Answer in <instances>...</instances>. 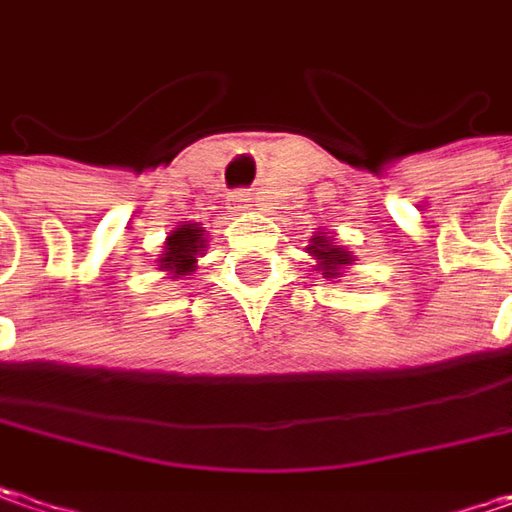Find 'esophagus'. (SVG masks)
Instances as JSON below:
<instances>
[{"mask_svg": "<svg viewBox=\"0 0 512 512\" xmlns=\"http://www.w3.org/2000/svg\"><path fill=\"white\" fill-rule=\"evenodd\" d=\"M252 206H255V197H252V191H234L232 209L243 212V209H252Z\"/></svg>", "mask_w": 512, "mask_h": 512, "instance_id": "esophagus-1", "label": "esophagus"}]
</instances>
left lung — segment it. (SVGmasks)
<instances>
[{"label": "left lung", "instance_id": "left-lung-1", "mask_svg": "<svg viewBox=\"0 0 512 512\" xmlns=\"http://www.w3.org/2000/svg\"><path fill=\"white\" fill-rule=\"evenodd\" d=\"M309 255L318 260V272L323 278H341V272L355 260L352 252H346L344 246H335L326 234L309 240Z\"/></svg>", "mask_w": 512, "mask_h": 512}]
</instances>
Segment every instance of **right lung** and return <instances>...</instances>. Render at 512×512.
<instances>
[{
  "label": "right lung",
  "instance_id": "obj_1",
  "mask_svg": "<svg viewBox=\"0 0 512 512\" xmlns=\"http://www.w3.org/2000/svg\"><path fill=\"white\" fill-rule=\"evenodd\" d=\"M166 252L160 257V269L171 278L189 275L197 266V257L206 252V229L197 223H183L166 237Z\"/></svg>",
  "mask_w": 512,
  "mask_h": 512
}]
</instances>
